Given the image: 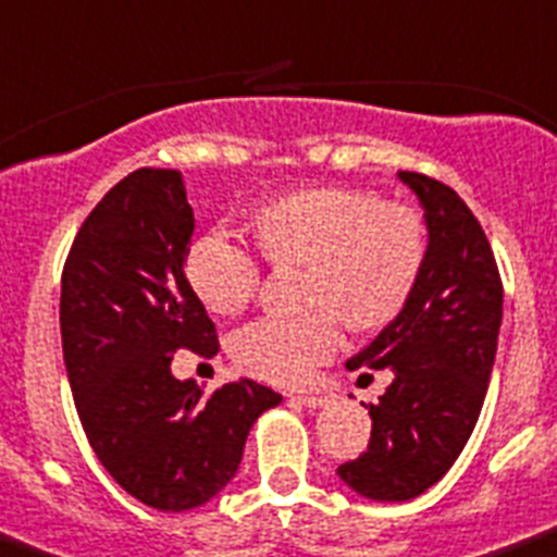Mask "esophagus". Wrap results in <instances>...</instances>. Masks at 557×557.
Here are the masks:
<instances>
[{"instance_id":"obj_1","label":"esophagus","mask_w":557,"mask_h":557,"mask_svg":"<svg viewBox=\"0 0 557 557\" xmlns=\"http://www.w3.org/2000/svg\"><path fill=\"white\" fill-rule=\"evenodd\" d=\"M292 401H297V405H306V408H322V405H329V396L322 394H297L292 396Z\"/></svg>"}]
</instances>
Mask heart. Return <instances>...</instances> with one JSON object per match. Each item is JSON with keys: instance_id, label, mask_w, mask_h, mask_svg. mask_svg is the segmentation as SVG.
Masks as SVG:
<instances>
[{"instance_id": "b5f03b06", "label": "heart", "mask_w": 557, "mask_h": 557, "mask_svg": "<svg viewBox=\"0 0 557 557\" xmlns=\"http://www.w3.org/2000/svg\"><path fill=\"white\" fill-rule=\"evenodd\" d=\"M274 263L311 260L306 314H265L232 339L237 366L277 385H302L343 345V314L376 329L410 300L428 257L422 214L385 203L376 191L314 186L269 200L255 218ZM186 277L214 314H237L263 286V263L228 226H214L186 249Z\"/></svg>"}]
</instances>
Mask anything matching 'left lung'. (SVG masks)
Segmentation results:
<instances>
[{
    "label": "left lung",
    "instance_id": "1",
    "mask_svg": "<svg viewBox=\"0 0 557 557\" xmlns=\"http://www.w3.org/2000/svg\"><path fill=\"white\" fill-rule=\"evenodd\" d=\"M428 221V257L410 300L350 371H394L368 405L371 442L339 479L373 502H408L459 459L487 396L502 329L504 286L481 223L447 184L399 172Z\"/></svg>",
    "mask_w": 557,
    "mask_h": 557
}]
</instances>
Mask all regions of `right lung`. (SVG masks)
I'll return each instance as SVG.
<instances>
[{"mask_svg":"<svg viewBox=\"0 0 557 557\" xmlns=\"http://www.w3.org/2000/svg\"><path fill=\"white\" fill-rule=\"evenodd\" d=\"M191 232L181 172H129L78 228L59 308L87 442L133 498L170 512L221 493L257 416L283 399L251 380L203 394L198 382L172 376L175 350H221L184 271Z\"/></svg>","mask_w":557,"mask_h":557,"instance_id":"1","label":"right lung"}]
</instances>
